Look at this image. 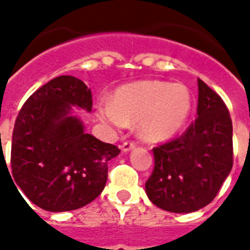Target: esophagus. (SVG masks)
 I'll return each mask as SVG.
<instances>
[{
	"instance_id": "1",
	"label": "esophagus",
	"mask_w": 250,
	"mask_h": 250,
	"mask_svg": "<svg viewBox=\"0 0 250 250\" xmlns=\"http://www.w3.org/2000/svg\"><path fill=\"white\" fill-rule=\"evenodd\" d=\"M135 146H136V144L135 143H131V141H125V143H123V144L121 145V149L122 152H129V150H132V149H135Z\"/></svg>"
}]
</instances>
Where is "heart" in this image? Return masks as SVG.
<instances>
[{
  "instance_id": "obj_1",
  "label": "heart",
  "mask_w": 250,
  "mask_h": 250,
  "mask_svg": "<svg viewBox=\"0 0 250 250\" xmlns=\"http://www.w3.org/2000/svg\"><path fill=\"white\" fill-rule=\"evenodd\" d=\"M192 110V96L183 84L143 80L115 90L113 101L98 105V118L114 128L139 122V135L145 141L170 139L184 127Z\"/></svg>"
}]
</instances>
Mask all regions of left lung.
Here are the masks:
<instances>
[{
    "mask_svg": "<svg viewBox=\"0 0 250 250\" xmlns=\"http://www.w3.org/2000/svg\"><path fill=\"white\" fill-rule=\"evenodd\" d=\"M197 118L176 140L153 149L154 170L145 183L149 200L171 213L209 205L232 168V121L227 106L201 79Z\"/></svg>",
    "mask_w": 250,
    "mask_h": 250,
    "instance_id": "1",
    "label": "left lung"
}]
</instances>
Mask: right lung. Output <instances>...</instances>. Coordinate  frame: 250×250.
Here are the masks:
<instances>
[{"mask_svg":"<svg viewBox=\"0 0 250 250\" xmlns=\"http://www.w3.org/2000/svg\"><path fill=\"white\" fill-rule=\"evenodd\" d=\"M72 107L90 113L92 92L75 76H58L25 101L14 125L13 182L35 205L53 213L79 209L98 197L107 162L121 153L86 133Z\"/></svg>","mask_w":250,"mask_h":250,"instance_id":"obj_1","label":"right lung"}]
</instances>
